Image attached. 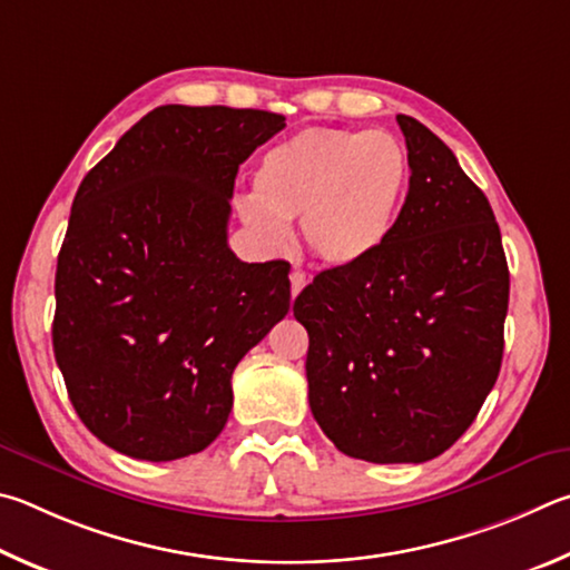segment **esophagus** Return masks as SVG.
Here are the masks:
<instances>
[{"label": "esophagus", "instance_id": "1", "mask_svg": "<svg viewBox=\"0 0 570 570\" xmlns=\"http://www.w3.org/2000/svg\"><path fill=\"white\" fill-rule=\"evenodd\" d=\"M305 285H307L305 273H301V269H293V273H291V295L293 297L301 295V291H303Z\"/></svg>", "mask_w": 570, "mask_h": 570}]
</instances>
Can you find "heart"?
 Wrapping results in <instances>:
<instances>
[{
	"label": "heart",
	"mask_w": 570,
	"mask_h": 570,
	"mask_svg": "<svg viewBox=\"0 0 570 570\" xmlns=\"http://www.w3.org/2000/svg\"><path fill=\"white\" fill-rule=\"evenodd\" d=\"M411 179L407 149L387 129L307 127L269 147L253 177L243 223L269 247L297 219L307 253L325 265L371 259L391 237Z\"/></svg>",
	"instance_id": "1"
}]
</instances>
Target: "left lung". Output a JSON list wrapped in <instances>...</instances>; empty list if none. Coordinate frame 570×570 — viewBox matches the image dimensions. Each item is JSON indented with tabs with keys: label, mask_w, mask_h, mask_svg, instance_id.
I'll return each instance as SVG.
<instances>
[{
	"label": "left lung",
	"mask_w": 570,
	"mask_h": 570,
	"mask_svg": "<svg viewBox=\"0 0 570 570\" xmlns=\"http://www.w3.org/2000/svg\"><path fill=\"white\" fill-rule=\"evenodd\" d=\"M411 185L387 243L295 297L307 401L335 448L425 463L461 438L503 361L508 263L488 197L441 137L397 115Z\"/></svg>",
	"instance_id": "8db88e82"
}]
</instances>
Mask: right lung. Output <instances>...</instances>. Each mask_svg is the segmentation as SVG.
Wrapping results in <instances>:
<instances>
[{
	"label": "right lung",
	"mask_w": 570,
	"mask_h": 570,
	"mask_svg": "<svg viewBox=\"0 0 570 570\" xmlns=\"http://www.w3.org/2000/svg\"><path fill=\"white\" fill-rule=\"evenodd\" d=\"M285 127L265 109L165 105L79 185L57 257L52 345L105 445L177 461L223 433L233 371L291 311L285 259L227 245L239 165Z\"/></svg>",
	"instance_id": "obj_1"
}]
</instances>
